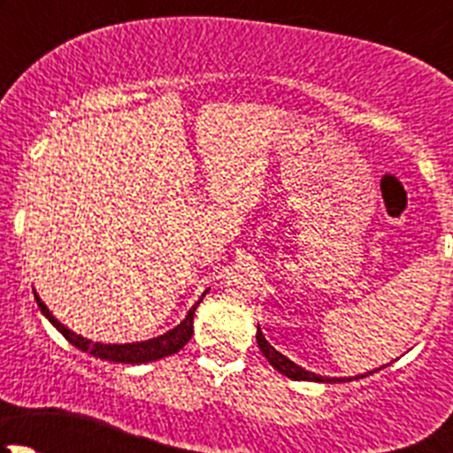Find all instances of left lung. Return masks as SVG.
<instances>
[{
    "label": "left lung",
    "instance_id": "1",
    "mask_svg": "<svg viewBox=\"0 0 453 453\" xmlns=\"http://www.w3.org/2000/svg\"><path fill=\"white\" fill-rule=\"evenodd\" d=\"M256 342H258V349L263 350V355H265V357H267V362L272 364V366L276 368L278 372L287 374V377L296 379V381H319V383L353 381V379H344V377H319V374L309 372V370H304L303 366H298V364H294V362H291V359H287L282 353H278V350L273 349V346L269 344L267 340H265V335H263V331H260V326H258V331H256ZM383 368H386V366H383ZM377 370H381V368H377ZM377 370H370L368 374L377 372ZM368 374H357V377H355V379H364V377H368Z\"/></svg>",
    "mask_w": 453,
    "mask_h": 453
}]
</instances>
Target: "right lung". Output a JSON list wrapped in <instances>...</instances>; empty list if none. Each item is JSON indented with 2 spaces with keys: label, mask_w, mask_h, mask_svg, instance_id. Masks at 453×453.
<instances>
[{
  "label": "right lung",
  "mask_w": 453,
  "mask_h": 453,
  "mask_svg": "<svg viewBox=\"0 0 453 453\" xmlns=\"http://www.w3.org/2000/svg\"><path fill=\"white\" fill-rule=\"evenodd\" d=\"M203 296H201V298H203ZM201 298H199V303H201ZM35 300H36V304H39L41 313H43L45 318H48L50 322H52L54 326L63 333V337H65L72 346H76V349L83 350V353L94 355V357L107 359V362H116V364L155 362V359L168 357V355H173V353H177L180 349H184V346L188 344L190 337H193L195 309L199 307V303H197L193 309H190L188 315H186L184 322H180L175 328H171L168 333H164V335L153 337V340L135 342V344H100V342H91V340H85V337L76 335V333L70 331L65 324L58 322V319L50 313V309L41 303V298L36 294H35Z\"/></svg>",
  "instance_id": "add662e5"
}]
</instances>
